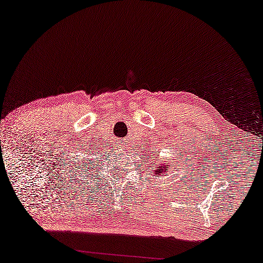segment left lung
I'll return each mask as SVG.
<instances>
[{"mask_svg":"<svg viewBox=\"0 0 263 263\" xmlns=\"http://www.w3.org/2000/svg\"><path fill=\"white\" fill-rule=\"evenodd\" d=\"M153 162H154V161H153ZM155 164H157V161L155 162ZM152 165H154L152 163ZM169 167H172V164H169V165H161V164H157V168H155V173L156 174H160L161 173H165V172H168V169H169ZM163 175V174H162Z\"/></svg>","mask_w":263,"mask_h":263,"instance_id":"left-lung-1","label":"left lung"}]
</instances>
